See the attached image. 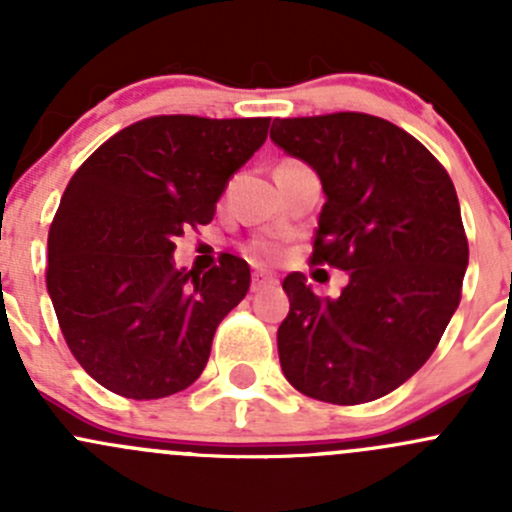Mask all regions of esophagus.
<instances>
[{"label":"esophagus","mask_w":512,"mask_h":512,"mask_svg":"<svg viewBox=\"0 0 512 512\" xmlns=\"http://www.w3.org/2000/svg\"><path fill=\"white\" fill-rule=\"evenodd\" d=\"M277 280L270 275H262V272H257V275H252V292H257V289H267V287H275Z\"/></svg>","instance_id":"obj_1"}]
</instances>
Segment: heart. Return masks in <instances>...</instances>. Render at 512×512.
Returning <instances> with one entry per match:
<instances>
[{
    "instance_id": "obj_1",
    "label": "heart",
    "mask_w": 512,
    "mask_h": 512,
    "mask_svg": "<svg viewBox=\"0 0 512 512\" xmlns=\"http://www.w3.org/2000/svg\"><path fill=\"white\" fill-rule=\"evenodd\" d=\"M289 163H294V160H285V163H280V165H289Z\"/></svg>"
}]
</instances>
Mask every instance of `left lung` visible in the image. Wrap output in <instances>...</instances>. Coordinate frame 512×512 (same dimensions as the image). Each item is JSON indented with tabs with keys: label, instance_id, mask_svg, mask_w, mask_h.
Wrapping results in <instances>:
<instances>
[{
	"label": "left lung",
	"instance_id": "1",
	"mask_svg": "<svg viewBox=\"0 0 512 512\" xmlns=\"http://www.w3.org/2000/svg\"><path fill=\"white\" fill-rule=\"evenodd\" d=\"M270 138L327 195L312 265L349 275L337 299L317 297L299 272L285 277L282 371L327 404L381 399L426 364L461 302L468 240L456 188L423 143L369 113L275 118Z\"/></svg>",
	"mask_w": 512,
	"mask_h": 512
}]
</instances>
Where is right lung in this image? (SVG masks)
I'll list each match as a JSON object with an SVG mask.
<instances>
[{
    "label": "right lung",
    "mask_w": 512,
    "mask_h": 512,
    "mask_svg": "<svg viewBox=\"0 0 512 512\" xmlns=\"http://www.w3.org/2000/svg\"><path fill=\"white\" fill-rule=\"evenodd\" d=\"M270 118L153 116L123 128L74 173L49 227L46 289L86 374L126 399L188 389L218 324L250 289V265L175 267V237L208 225Z\"/></svg>",
    "instance_id": "1"
}]
</instances>
